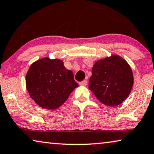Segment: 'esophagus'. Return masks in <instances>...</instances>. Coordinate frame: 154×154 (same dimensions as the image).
Instances as JSON below:
<instances>
[{
    "instance_id": "obj_1",
    "label": "esophagus",
    "mask_w": 154,
    "mask_h": 154,
    "mask_svg": "<svg viewBox=\"0 0 154 154\" xmlns=\"http://www.w3.org/2000/svg\"><path fill=\"white\" fill-rule=\"evenodd\" d=\"M86 84H87V80H84V81H82L81 82H79V85L81 86H86Z\"/></svg>"
}]
</instances>
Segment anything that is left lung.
Returning <instances> with one entry per match:
<instances>
[{"label": "left lung", "instance_id": "obj_1", "mask_svg": "<svg viewBox=\"0 0 154 154\" xmlns=\"http://www.w3.org/2000/svg\"><path fill=\"white\" fill-rule=\"evenodd\" d=\"M133 84L130 65L120 56L114 54L95 63L88 88L104 105L116 107L128 97Z\"/></svg>", "mask_w": 154, "mask_h": 154}]
</instances>
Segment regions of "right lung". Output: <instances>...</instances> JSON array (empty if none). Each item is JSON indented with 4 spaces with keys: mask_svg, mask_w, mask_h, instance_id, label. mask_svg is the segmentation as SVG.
<instances>
[{
    "mask_svg": "<svg viewBox=\"0 0 154 154\" xmlns=\"http://www.w3.org/2000/svg\"><path fill=\"white\" fill-rule=\"evenodd\" d=\"M73 72L58 58L45 57L33 62L26 75V86L37 105L47 109L60 107L78 87Z\"/></svg>",
    "mask_w": 154,
    "mask_h": 154,
    "instance_id": "add662e5",
    "label": "right lung"
}]
</instances>
